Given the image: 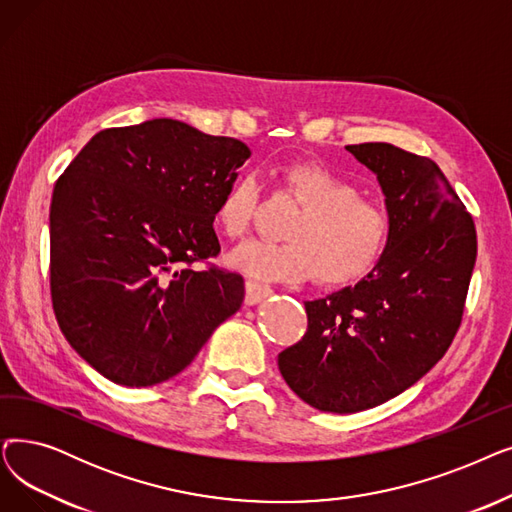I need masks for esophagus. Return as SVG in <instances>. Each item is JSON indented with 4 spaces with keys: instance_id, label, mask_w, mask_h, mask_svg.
<instances>
[{
    "instance_id": "34e87169",
    "label": "esophagus",
    "mask_w": 512,
    "mask_h": 512,
    "mask_svg": "<svg viewBox=\"0 0 512 512\" xmlns=\"http://www.w3.org/2000/svg\"><path fill=\"white\" fill-rule=\"evenodd\" d=\"M270 295L272 288L268 284H261L257 280H247V284H244V303L247 305H257Z\"/></svg>"
}]
</instances>
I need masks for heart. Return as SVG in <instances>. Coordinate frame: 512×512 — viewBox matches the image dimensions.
Instances as JSON below:
<instances>
[{"label": "heart", "mask_w": 512, "mask_h": 512, "mask_svg": "<svg viewBox=\"0 0 512 512\" xmlns=\"http://www.w3.org/2000/svg\"><path fill=\"white\" fill-rule=\"evenodd\" d=\"M282 180L305 207L286 242L251 238L228 255L234 270L268 282L349 284L376 268L389 247L391 219L341 175L314 163H293ZM255 173H240L215 205V224L230 238L247 232L257 203Z\"/></svg>", "instance_id": "b5f03b06"}]
</instances>
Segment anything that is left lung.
I'll use <instances>...</instances> for the list:
<instances>
[{
    "label": "left lung",
    "instance_id": "8db88e82",
    "mask_svg": "<svg viewBox=\"0 0 512 512\" xmlns=\"http://www.w3.org/2000/svg\"><path fill=\"white\" fill-rule=\"evenodd\" d=\"M347 150L383 188L389 247L355 286L305 301L307 332L278 355L286 385L337 414L387 402L443 358L477 259L473 217L431 159L387 142Z\"/></svg>",
    "mask_w": 512,
    "mask_h": 512
}]
</instances>
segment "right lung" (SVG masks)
Instances as JSON below:
<instances>
[{
	"label": "right lung",
	"instance_id": "right-lung-1",
	"mask_svg": "<svg viewBox=\"0 0 512 512\" xmlns=\"http://www.w3.org/2000/svg\"><path fill=\"white\" fill-rule=\"evenodd\" d=\"M247 144L175 119L104 129L58 177L50 288L58 326L108 381L150 387L180 374L240 309L244 282L219 268L215 205Z\"/></svg>",
	"mask_w": 512,
	"mask_h": 512
}]
</instances>
